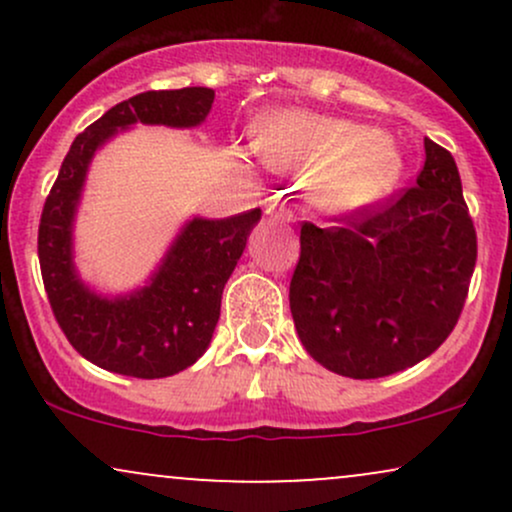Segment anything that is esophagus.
Here are the masks:
<instances>
[{
  "mask_svg": "<svg viewBox=\"0 0 512 512\" xmlns=\"http://www.w3.org/2000/svg\"><path fill=\"white\" fill-rule=\"evenodd\" d=\"M267 216L272 221H281V223H289L293 219V214L286 207H279V204H272V207L267 209Z\"/></svg>",
  "mask_w": 512,
  "mask_h": 512,
  "instance_id": "esophagus-1",
  "label": "esophagus"
}]
</instances>
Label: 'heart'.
<instances>
[{"label":"heart","mask_w":512,"mask_h":512,"mask_svg":"<svg viewBox=\"0 0 512 512\" xmlns=\"http://www.w3.org/2000/svg\"><path fill=\"white\" fill-rule=\"evenodd\" d=\"M264 163L293 173L327 170L320 202L337 211L380 202L402 175V154L392 139L356 122L303 110H284L260 122L252 137Z\"/></svg>","instance_id":"obj_1"}]
</instances>
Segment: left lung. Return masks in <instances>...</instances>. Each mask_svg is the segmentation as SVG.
Masks as SVG:
<instances>
[{"instance_id": "1", "label": "left lung", "mask_w": 512, "mask_h": 512, "mask_svg": "<svg viewBox=\"0 0 512 512\" xmlns=\"http://www.w3.org/2000/svg\"><path fill=\"white\" fill-rule=\"evenodd\" d=\"M416 185L332 226L303 221L289 301L320 366L385 378L431 356L455 330L477 264V231L455 158L424 139Z\"/></svg>"}]
</instances>
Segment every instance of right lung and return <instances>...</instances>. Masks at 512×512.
Returning a JSON list of instances; mask_svg holds the SVG:
<instances>
[{
	"instance_id": "add662e5",
	"label": "right lung",
	"mask_w": 512,
	"mask_h": 512,
	"mask_svg": "<svg viewBox=\"0 0 512 512\" xmlns=\"http://www.w3.org/2000/svg\"><path fill=\"white\" fill-rule=\"evenodd\" d=\"M214 91L204 86L146 91L117 103L88 125L64 156L45 199L38 257L55 320L86 361L132 378H168L207 351L221 315V293L243 255L262 211L228 219L195 216L182 226L149 284L127 296L88 289L74 267V219L96 151L132 125L197 127L207 120Z\"/></svg>"
}]
</instances>
